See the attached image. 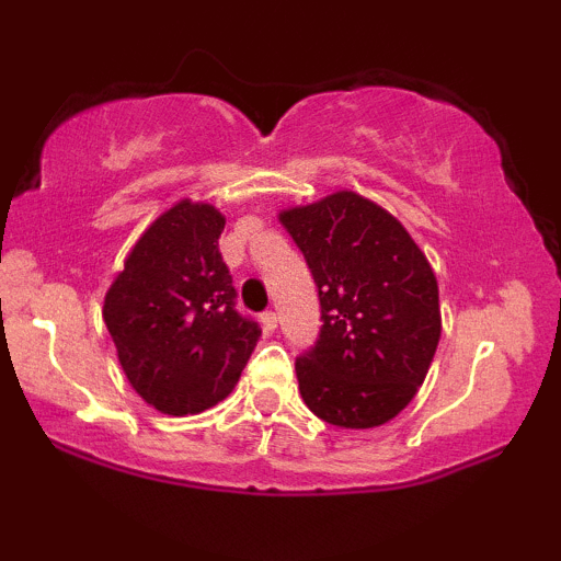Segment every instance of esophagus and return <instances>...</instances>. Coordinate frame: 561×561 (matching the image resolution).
Segmentation results:
<instances>
[{
  "mask_svg": "<svg viewBox=\"0 0 561 561\" xmlns=\"http://www.w3.org/2000/svg\"><path fill=\"white\" fill-rule=\"evenodd\" d=\"M261 324L266 332H274L276 324H279V319H276L274 311H266V313H261Z\"/></svg>",
  "mask_w": 561,
  "mask_h": 561,
  "instance_id": "esophagus-1",
  "label": "esophagus"
}]
</instances>
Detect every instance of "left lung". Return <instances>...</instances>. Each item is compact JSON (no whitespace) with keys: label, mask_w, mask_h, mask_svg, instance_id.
I'll list each match as a JSON object with an SVG mask.
<instances>
[{"label":"left lung","mask_w":561,"mask_h":561,"mask_svg":"<svg viewBox=\"0 0 561 561\" xmlns=\"http://www.w3.org/2000/svg\"><path fill=\"white\" fill-rule=\"evenodd\" d=\"M319 287L317 345L295 362L302 401L345 430L390 422L414 401L440 340L427 255L390 210L340 190L279 210Z\"/></svg>","instance_id":"1"}]
</instances>
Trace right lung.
Here are the masks:
<instances>
[{"label": "right lung", "mask_w": 561, "mask_h": 561, "mask_svg": "<svg viewBox=\"0 0 561 561\" xmlns=\"http://www.w3.org/2000/svg\"><path fill=\"white\" fill-rule=\"evenodd\" d=\"M224 218L203 199H179L128 250L105 293L102 319L124 375L160 414H199L234 390L261 330L234 311L218 250Z\"/></svg>", "instance_id": "add662e5"}]
</instances>
